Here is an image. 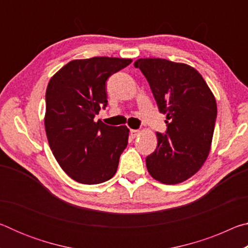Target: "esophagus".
I'll list each match as a JSON object with an SVG mask.
<instances>
[{
  "label": "esophagus",
  "mask_w": 248,
  "mask_h": 248,
  "mask_svg": "<svg viewBox=\"0 0 248 248\" xmlns=\"http://www.w3.org/2000/svg\"><path fill=\"white\" fill-rule=\"evenodd\" d=\"M139 130H137V129H130V136H131L132 138H136L138 134H139Z\"/></svg>",
  "instance_id": "34e87169"
}]
</instances>
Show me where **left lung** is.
I'll return each mask as SVG.
<instances>
[{"instance_id": "left-lung-1", "label": "left lung", "mask_w": 248, "mask_h": 248, "mask_svg": "<svg viewBox=\"0 0 248 248\" xmlns=\"http://www.w3.org/2000/svg\"><path fill=\"white\" fill-rule=\"evenodd\" d=\"M150 84L159 112L166 115L165 133L157 132V146L146 156L150 175L163 184L191 177L210 152L217 119V103L198 71L165 59L134 62Z\"/></svg>"}]
</instances>
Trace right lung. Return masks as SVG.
Returning <instances> with one entry per match:
<instances>
[{
    "label": "right lung",
    "mask_w": 248,
    "mask_h": 248,
    "mask_svg": "<svg viewBox=\"0 0 248 248\" xmlns=\"http://www.w3.org/2000/svg\"><path fill=\"white\" fill-rule=\"evenodd\" d=\"M131 62L108 57L73 60L49 81L46 133L59 165L75 182L96 185L116 174L129 129L94 118L107 106L108 78Z\"/></svg>",
    "instance_id": "right-lung-1"
}]
</instances>
